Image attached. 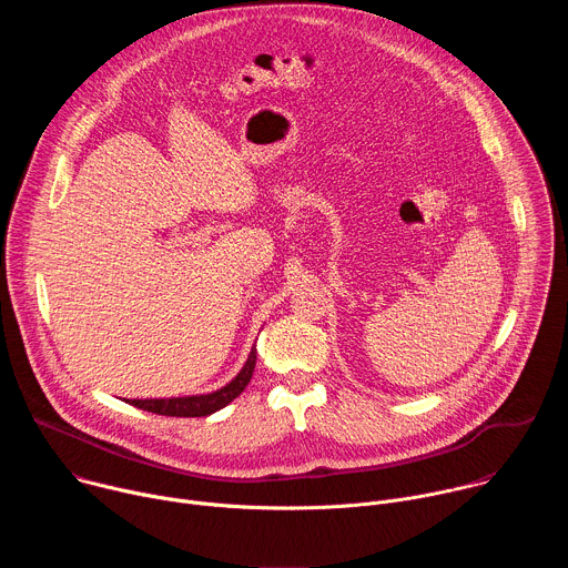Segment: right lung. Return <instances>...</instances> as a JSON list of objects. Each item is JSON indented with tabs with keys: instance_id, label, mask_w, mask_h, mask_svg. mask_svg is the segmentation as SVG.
Returning a JSON list of instances; mask_svg holds the SVG:
<instances>
[{
	"instance_id": "1",
	"label": "right lung",
	"mask_w": 568,
	"mask_h": 568,
	"mask_svg": "<svg viewBox=\"0 0 568 568\" xmlns=\"http://www.w3.org/2000/svg\"><path fill=\"white\" fill-rule=\"evenodd\" d=\"M256 368V346L252 348L245 366L240 373L222 388L204 395H189V397H161V399H128L132 407L159 414V416H171V418H202L220 412L231 399H235L242 390L247 388L252 375Z\"/></svg>"
}]
</instances>
